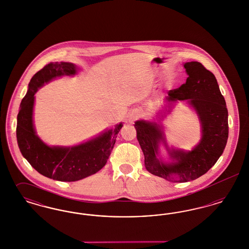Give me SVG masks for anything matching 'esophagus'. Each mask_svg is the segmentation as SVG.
<instances>
[{
	"label": "esophagus",
	"mask_w": 249,
	"mask_h": 249,
	"mask_svg": "<svg viewBox=\"0 0 249 249\" xmlns=\"http://www.w3.org/2000/svg\"><path fill=\"white\" fill-rule=\"evenodd\" d=\"M138 117H139L138 112L137 111H132V112H130V116H129V121L132 122V121H134L135 119H137Z\"/></svg>",
	"instance_id": "esophagus-1"
}]
</instances>
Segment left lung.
Listing matches in <instances>:
<instances>
[{"mask_svg": "<svg viewBox=\"0 0 249 249\" xmlns=\"http://www.w3.org/2000/svg\"><path fill=\"white\" fill-rule=\"evenodd\" d=\"M189 75L186 83L168 91L164 110L169 113L178 100H187L196 111L201 124L202 138L191 151L169 148L161 121L165 112L157 116V121L137 120L134 127L137 140L144 156L146 170L171 182H189L204 175L217 161L225 149L229 135L228 109L215 76L201 62L184 64ZM166 148L171 162L159 155V144Z\"/></svg>", "mask_w": 249, "mask_h": 249, "instance_id": "obj_1", "label": "left lung"}]
</instances>
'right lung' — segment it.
I'll return each mask as SVG.
<instances>
[{"instance_id":"right-lung-1","label":"right lung","mask_w":249,"mask_h":249,"mask_svg":"<svg viewBox=\"0 0 249 249\" xmlns=\"http://www.w3.org/2000/svg\"><path fill=\"white\" fill-rule=\"evenodd\" d=\"M78 68L71 62H50L31 79L28 91L20 104L17 122V140L24 158L36 171L54 180L73 182L99 172L116 142L123 124L103 131L98 136L72 146H49L36 134L34 125L35 95L45 83L63 75H74Z\"/></svg>"}]
</instances>
